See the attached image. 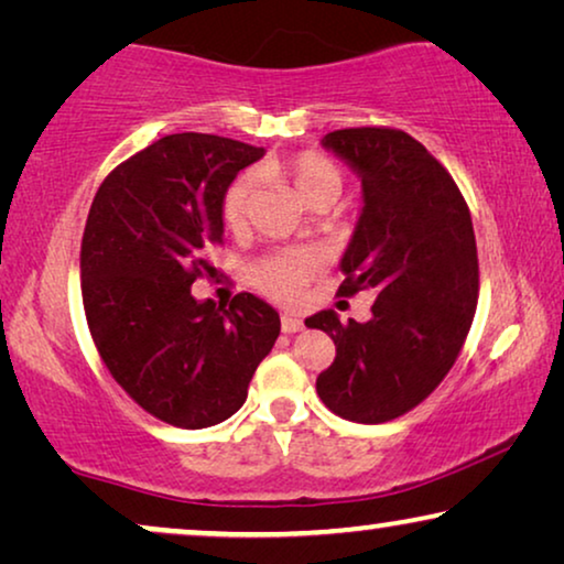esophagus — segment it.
I'll return each instance as SVG.
<instances>
[{"mask_svg": "<svg viewBox=\"0 0 564 564\" xmlns=\"http://www.w3.org/2000/svg\"><path fill=\"white\" fill-rule=\"evenodd\" d=\"M305 323L300 315H290V313H282V330L284 334H297V330H303Z\"/></svg>", "mask_w": 564, "mask_h": 564, "instance_id": "esophagus-1", "label": "esophagus"}]
</instances>
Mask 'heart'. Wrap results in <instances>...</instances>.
Instances as JSON below:
<instances>
[{
    "label": "heart",
    "instance_id": "heart-1",
    "mask_svg": "<svg viewBox=\"0 0 564 564\" xmlns=\"http://www.w3.org/2000/svg\"><path fill=\"white\" fill-rule=\"evenodd\" d=\"M261 174L280 176L295 189V195L307 207L315 205H334L344 189V174L334 161L315 151H303L295 156L272 161L261 166ZM253 192V176L241 174L230 182V187L223 195V223L228 230H241L249 220V205ZM315 272V259L307 251H276L259 259L251 267V280L261 292L280 303H295L303 295L305 282Z\"/></svg>",
    "mask_w": 564,
    "mask_h": 564
}]
</instances>
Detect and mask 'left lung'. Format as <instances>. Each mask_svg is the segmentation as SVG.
I'll return each mask as SVG.
<instances>
[{"mask_svg":"<svg viewBox=\"0 0 564 564\" xmlns=\"http://www.w3.org/2000/svg\"><path fill=\"white\" fill-rule=\"evenodd\" d=\"M321 145L361 180L338 292L377 297L367 323L305 318L336 344L315 390L346 421L384 423L426 400L459 357L477 307L473 218L449 172L403 130L344 128Z\"/></svg>","mask_w":564,"mask_h":564,"instance_id":"obj_1","label":"left lung"}]
</instances>
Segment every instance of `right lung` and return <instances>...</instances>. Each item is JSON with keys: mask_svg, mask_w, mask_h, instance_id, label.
Masks as SVG:
<instances>
[{"mask_svg": "<svg viewBox=\"0 0 564 564\" xmlns=\"http://www.w3.org/2000/svg\"><path fill=\"white\" fill-rule=\"evenodd\" d=\"M264 149L205 133L164 135L107 174L82 238V300L99 357L143 411L207 429L246 403L280 313L251 292L192 295L223 241V195Z\"/></svg>", "mask_w": 564, "mask_h": 564, "instance_id": "1", "label": "right lung"}]
</instances>
